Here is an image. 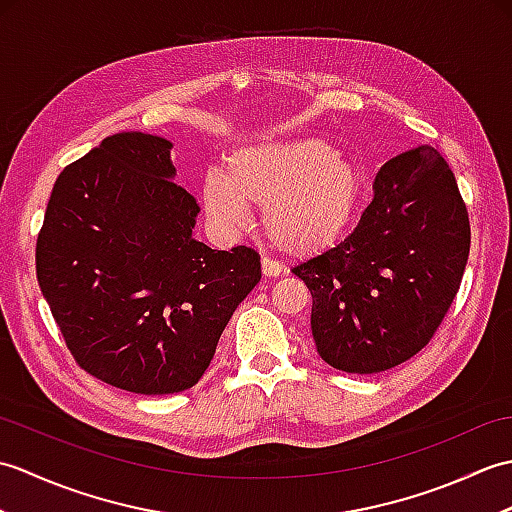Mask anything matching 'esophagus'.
Segmentation results:
<instances>
[{"mask_svg":"<svg viewBox=\"0 0 512 512\" xmlns=\"http://www.w3.org/2000/svg\"><path fill=\"white\" fill-rule=\"evenodd\" d=\"M262 273H264V277H279L281 273H284V266L275 262V259L264 257L262 259Z\"/></svg>","mask_w":512,"mask_h":512,"instance_id":"1","label":"esophagus"}]
</instances>
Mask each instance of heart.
<instances>
[{
  "mask_svg": "<svg viewBox=\"0 0 512 512\" xmlns=\"http://www.w3.org/2000/svg\"><path fill=\"white\" fill-rule=\"evenodd\" d=\"M361 176L352 160L319 138L259 140L235 149L226 173L202 180L206 215L222 231H242L250 206H262L270 242L290 255L332 246L352 222Z\"/></svg>",
  "mask_w": 512,
  "mask_h": 512,
  "instance_id": "1",
  "label": "heart"
}]
</instances>
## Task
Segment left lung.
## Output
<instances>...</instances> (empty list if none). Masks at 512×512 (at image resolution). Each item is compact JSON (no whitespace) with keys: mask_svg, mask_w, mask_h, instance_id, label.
Returning <instances> with one entry per match:
<instances>
[{"mask_svg":"<svg viewBox=\"0 0 512 512\" xmlns=\"http://www.w3.org/2000/svg\"><path fill=\"white\" fill-rule=\"evenodd\" d=\"M469 248V213L440 151L387 160L354 233L292 268L312 295L319 356L347 374L409 361L458 295Z\"/></svg>","mask_w":512,"mask_h":512,"instance_id":"left-lung-1","label":"left lung"}]
</instances>
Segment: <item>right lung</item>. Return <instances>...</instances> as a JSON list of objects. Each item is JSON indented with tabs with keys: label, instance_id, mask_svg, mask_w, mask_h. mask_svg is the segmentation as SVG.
Segmentation results:
<instances>
[{
	"label": "right lung",
	"instance_id": "1",
	"mask_svg": "<svg viewBox=\"0 0 512 512\" xmlns=\"http://www.w3.org/2000/svg\"><path fill=\"white\" fill-rule=\"evenodd\" d=\"M167 138L107 136L54 182L37 279L85 372L160 396L193 387L259 279L255 250L193 237L200 206L176 184Z\"/></svg>",
	"mask_w": 512,
	"mask_h": 512
}]
</instances>
